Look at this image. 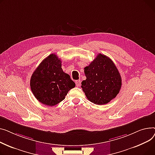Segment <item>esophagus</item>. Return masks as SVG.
<instances>
[{
	"label": "esophagus",
	"mask_w": 155,
	"mask_h": 155,
	"mask_svg": "<svg viewBox=\"0 0 155 155\" xmlns=\"http://www.w3.org/2000/svg\"><path fill=\"white\" fill-rule=\"evenodd\" d=\"M81 81L80 80H78V81H76V86L78 87V86H79L80 85H81Z\"/></svg>",
	"instance_id": "esophagus-1"
}]
</instances>
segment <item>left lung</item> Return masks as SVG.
Listing matches in <instances>:
<instances>
[{
    "label": "left lung",
    "instance_id": "1",
    "mask_svg": "<svg viewBox=\"0 0 155 155\" xmlns=\"http://www.w3.org/2000/svg\"><path fill=\"white\" fill-rule=\"evenodd\" d=\"M86 79L81 87L89 101L103 105L108 103L119 93L121 78L113 61L99 54L88 66L84 68Z\"/></svg>",
    "mask_w": 155,
    "mask_h": 155
}]
</instances>
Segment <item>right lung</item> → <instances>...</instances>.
Returning a JSON list of instances; mask_svg holds the SVG:
<instances>
[{"mask_svg":"<svg viewBox=\"0 0 155 155\" xmlns=\"http://www.w3.org/2000/svg\"><path fill=\"white\" fill-rule=\"evenodd\" d=\"M33 94L43 104L53 106L65 99L75 83L61 68V59L56 54L44 59L33 72L30 81Z\"/></svg>","mask_w":155,"mask_h":155,"instance_id":"add662e5","label":"right lung"}]
</instances>
